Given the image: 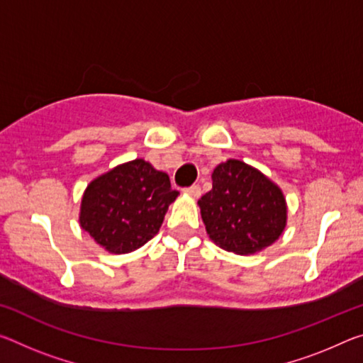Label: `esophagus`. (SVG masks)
Here are the masks:
<instances>
[{"label":"esophagus","instance_id":"obj_1","mask_svg":"<svg viewBox=\"0 0 363 363\" xmlns=\"http://www.w3.org/2000/svg\"><path fill=\"white\" fill-rule=\"evenodd\" d=\"M184 192H186L187 195H191L192 199H199L200 195H202V189H200V186H197V184H195V186L187 187Z\"/></svg>","mask_w":363,"mask_h":363}]
</instances>
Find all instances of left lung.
I'll use <instances>...</instances> for the list:
<instances>
[{"label":"left lung","mask_w":363,"mask_h":363,"mask_svg":"<svg viewBox=\"0 0 363 363\" xmlns=\"http://www.w3.org/2000/svg\"><path fill=\"white\" fill-rule=\"evenodd\" d=\"M211 182L199 206L206 234L218 247L254 255L281 238L287 224L286 197L260 169L231 158L213 169Z\"/></svg>","instance_id":"obj_1"}]
</instances>
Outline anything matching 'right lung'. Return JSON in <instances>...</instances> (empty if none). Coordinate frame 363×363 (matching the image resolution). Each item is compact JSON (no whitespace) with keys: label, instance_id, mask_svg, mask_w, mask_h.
Listing matches in <instances>:
<instances>
[{"label":"right lung","instance_id":"right-lung-1","mask_svg":"<svg viewBox=\"0 0 363 363\" xmlns=\"http://www.w3.org/2000/svg\"><path fill=\"white\" fill-rule=\"evenodd\" d=\"M179 192L169 176L137 158L91 181L80 202L79 224L109 254H129L158 234Z\"/></svg>","mask_w":363,"mask_h":363}]
</instances>
